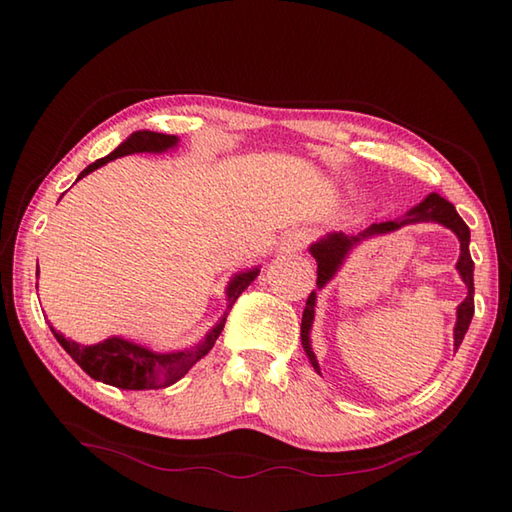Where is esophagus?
I'll return each instance as SVG.
<instances>
[{
	"label": "esophagus",
	"mask_w": 512,
	"mask_h": 512,
	"mask_svg": "<svg viewBox=\"0 0 512 512\" xmlns=\"http://www.w3.org/2000/svg\"><path fill=\"white\" fill-rule=\"evenodd\" d=\"M312 239V235H310V231H306V228H301V231H292L288 237H286V242H284V246L288 248V250H303L308 246V242Z\"/></svg>",
	"instance_id": "1"
}]
</instances>
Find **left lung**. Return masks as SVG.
I'll list each match as a JSON object with an SVG mask.
<instances>
[{
	"instance_id": "1",
	"label": "left lung",
	"mask_w": 512,
	"mask_h": 512,
	"mask_svg": "<svg viewBox=\"0 0 512 512\" xmlns=\"http://www.w3.org/2000/svg\"><path fill=\"white\" fill-rule=\"evenodd\" d=\"M416 222H438L442 226L451 228V231L458 235L460 239V259H458V273L462 277V281L469 288V295L458 306V321H455V330H453V345L458 350L466 330H469L473 312H475V303H473V259L469 253V242H471V231L469 226L464 224L462 217L455 211V206L444 200L442 195L438 193H429L418 206H413L411 211H407V215L402 217L398 222H380V224H372L363 231L361 235H345V233H330L325 235L319 242H314L310 246L312 257L317 259V286L323 288L328 281L336 275V270L341 268L343 259L350 253L352 246H356L358 242H363L365 237L372 235H380V233H391L396 228L405 226V224H416ZM314 303H317V292H310V297L306 301V310H303V319H301V345L303 352L308 354L312 367L319 372V363L317 356L312 352L310 345V330H312V321H314Z\"/></svg>"
}]
</instances>
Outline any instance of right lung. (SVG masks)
Masks as SVG:
<instances>
[{
  "instance_id": "1",
  "label": "right lung",
  "mask_w": 512,
  "mask_h": 512,
  "mask_svg": "<svg viewBox=\"0 0 512 512\" xmlns=\"http://www.w3.org/2000/svg\"><path fill=\"white\" fill-rule=\"evenodd\" d=\"M178 145V136H169V134H158V132H134L129 136L125 143L118 145L110 156H105L101 160L92 162L90 167H85L81 171V176H88L94 169H99L107 162L121 156L129 154H160V151L173 149ZM39 273V270H37ZM259 275V268L246 270V273H239L231 279V284L226 288V301L228 306L226 310L233 308V303L237 297L250 286V281H255ZM226 314L220 319V323L204 336V341H200L191 350H178V352H151L143 345H136L132 341H125L121 336H112V339H105L96 345H79L70 339H65L63 334H59L54 328L52 334L57 336V341L61 347L68 352L76 365H79L85 374L92 376L94 380H101L105 385H114L118 389H162L169 387L173 383L189 372V369L200 361L202 356L211 352V347L215 345L217 336L222 334L224 323H226Z\"/></svg>"
}]
</instances>
